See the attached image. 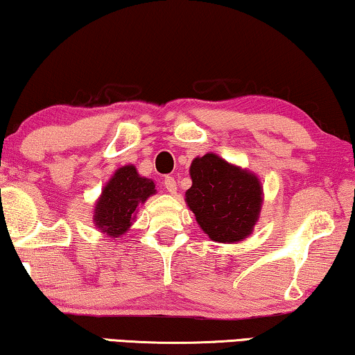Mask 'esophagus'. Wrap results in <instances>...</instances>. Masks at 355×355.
<instances>
[{
  "mask_svg": "<svg viewBox=\"0 0 355 355\" xmlns=\"http://www.w3.org/2000/svg\"><path fill=\"white\" fill-rule=\"evenodd\" d=\"M164 187H166V189L168 193H175L177 191V182H175V178L173 177H166L164 178Z\"/></svg>",
  "mask_w": 355,
  "mask_h": 355,
  "instance_id": "esophagus-1",
  "label": "esophagus"
}]
</instances>
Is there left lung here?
I'll return each mask as SVG.
<instances>
[{
    "instance_id": "1",
    "label": "left lung",
    "mask_w": 355,
    "mask_h": 355,
    "mask_svg": "<svg viewBox=\"0 0 355 355\" xmlns=\"http://www.w3.org/2000/svg\"><path fill=\"white\" fill-rule=\"evenodd\" d=\"M189 173L193 187L187 202L205 234L215 242L245 239L263 202L258 178L211 153L196 157Z\"/></svg>"
}]
</instances>
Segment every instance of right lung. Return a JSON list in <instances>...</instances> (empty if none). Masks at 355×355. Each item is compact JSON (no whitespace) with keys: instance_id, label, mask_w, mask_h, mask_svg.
<instances>
[{"instance_id":"add662e5","label":"right lung","mask_w":355,"mask_h":355,"mask_svg":"<svg viewBox=\"0 0 355 355\" xmlns=\"http://www.w3.org/2000/svg\"><path fill=\"white\" fill-rule=\"evenodd\" d=\"M155 193V183L140 177L134 166L121 167L103 188L95 205L94 223L102 232L119 237L129 230L139 205Z\"/></svg>"}]
</instances>
